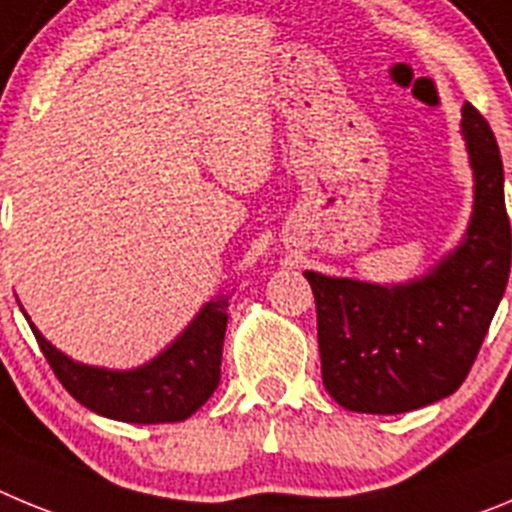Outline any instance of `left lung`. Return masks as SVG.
<instances>
[{"instance_id": "obj_1", "label": "left lung", "mask_w": 512, "mask_h": 512, "mask_svg": "<svg viewBox=\"0 0 512 512\" xmlns=\"http://www.w3.org/2000/svg\"><path fill=\"white\" fill-rule=\"evenodd\" d=\"M462 132L474 170L467 237L413 283L380 288L303 273L316 298L321 375L347 411L405 413L446 398L480 352L510 275L512 234L503 158L472 104Z\"/></svg>"}]
</instances>
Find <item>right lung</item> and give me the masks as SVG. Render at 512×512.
Masks as SVG:
<instances>
[{
  "mask_svg": "<svg viewBox=\"0 0 512 512\" xmlns=\"http://www.w3.org/2000/svg\"><path fill=\"white\" fill-rule=\"evenodd\" d=\"M227 319L229 296L214 298L163 354L132 372L78 365L30 326L50 370L89 411L127 423H173L199 411L219 385Z\"/></svg>",
  "mask_w": 512,
  "mask_h": 512,
  "instance_id": "1",
  "label": "right lung"
}]
</instances>
